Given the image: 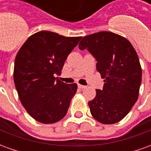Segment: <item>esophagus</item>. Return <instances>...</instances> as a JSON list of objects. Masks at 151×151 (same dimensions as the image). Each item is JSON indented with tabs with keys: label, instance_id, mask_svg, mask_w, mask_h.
Listing matches in <instances>:
<instances>
[{
	"label": "esophagus",
	"instance_id": "obj_1",
	"mask_svg": "<svg viewBox=\"0 0 151 151\" xmlns=\"http://www.w3.org/2000/svg\"><path fill=\"white\" fill-rule=\"evenodd\" d=\"M78 87L80 89H86V86L80 85V84H78Z\"/></svg>",
	"mask_w": 151,
	"mask_h": 151
}]
</instances>
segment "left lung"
Returning a JSON list of instances; mask_svg holds the SVG:
<instances>
[{
	"label": "left lung",
	"mask_w": 151,
	"mask_h": 151,
	"mask_svg": "<svg viewBox=\"0 0 151 151\" xmlns=\"http://www.w3.org/2000/svg\"><path fill=\"white\" fill-rule=\"evenodd\" d=\"M78 47L93 55L104 79L103 90H96L95 99L88 103L92 116L105 124L119 122L139 95L142 67L136 51L127 39L110 31L85 36Z\"/></svg>",
	"instance_id": "obj_1"
}]
</instances>
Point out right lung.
Listing matches in <instances>:
<instances>
[{"label":"right lung","instance_id":"right-lung-1","mask_svg":"<svg viewBox=\"0 0 151 151\" xmlns=\"http://www.w3.org/2000/svg\"><path fill=\"white\" fill-rule=\"evenodd\" d=\"M81 38L39 31L17 53L14 81L18 97L29 115L40 123H56L68 111L78 85L66 84L55 76L60 74L67 56Z\"/></svg>","mask_w":151,"mask_h":151}]
</instances>
